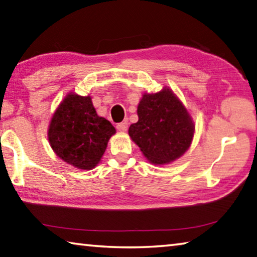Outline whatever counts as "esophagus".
Here are the masks:
<instances>
[{"label": "esophagus", "mask_w": 257, "mask_h": 257, "mask_svg": "<svg viewBox=\"0 0 257 257\" xmlns=\"http://www.w3.org/2000/svg\"><path fill=\"white\" fill-rule=\"evenodd\" d=\"M116 129H118L119 132H122V133L127 132V130H128V122H127V121H122V122L118 123V124H116Z\"/></svg>", "instance_id": "obj_1"}]
</instances>
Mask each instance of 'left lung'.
Here are the masks:
<instances>
[{
    "instance_id": "1",
    "label": "left lung",
    "mask_w": 257,
    "mask_h": 257,
    "mask_svg": "<svg viewBox=\"0 0 257 257\" xmlns=\"http://www.w3.org/2000/svg\"><path fill=\"white\" fill-rule=\"evenodd\" d=\"M137 114L138 121L130 125L128 134L152 164H170L190 148L195 125L188 109L170 87L144 93Z\"/></svg>"
}]
</instances>
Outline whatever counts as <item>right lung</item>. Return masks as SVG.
<instances>
[{
  "mask_svg": "<svg viewBox=\"0 0 257 257\" xmlns=\"http://www.w3.org/2000/svg\"><path fill=\"white\" fill-rule=\"evenodd\" d=\"M114 134L110 121L97 115L90 95L69 92L51 116L47 136L60 160L75 169L88 171L101 162Z\"/></svg>",
  "mask_w": 257,
  "mask_h": 257,
  "instance_id": "obj_1",
  "label": "right lung"
}]
</instances>
